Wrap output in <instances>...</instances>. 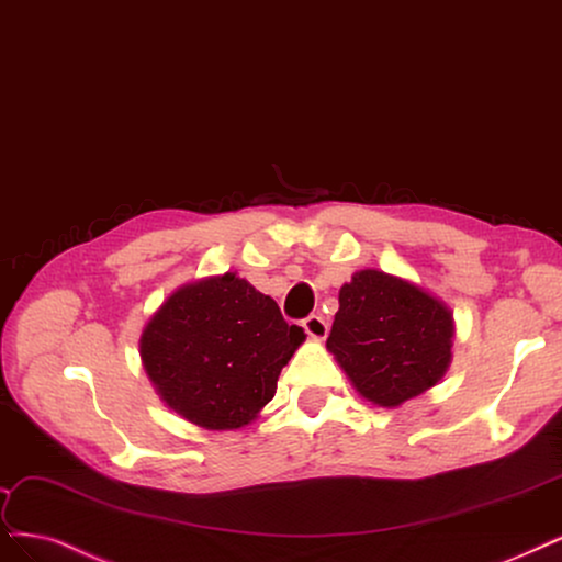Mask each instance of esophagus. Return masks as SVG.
Masks as SVG:
<instances>
[{"instance_id": "34e87169", "label": "esophagus", "mask_w": 562, "mask_h": 562, "mask_svg": "<svg viewBox=\"0 0 562 562\" xmlns=\"http://www.w3.org/2000/svg\"><path fill=\"white\" fill-rule=\"evenodd\" d=\"M302 327H304V333L316 341H323L327 337V333H330V325H327L325 318L318 316V314H312L308 318H304Z\"/></svg>"}]
</instances>
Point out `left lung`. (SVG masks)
Segmentation results:
<instances>
[{
    "mask_svg": "<svg viewBox=\"0 0 562 562\" xmlns=\"http://www.w3.org/2000/svg\"><path fill=\"white\" fill-rule=\"evenodd\" d=\"M453 333L441 300L400 277L360 269L339 290L327 351L364 400L393 409L449 370Z\"/></svg>",
    "mask_w": 562,
    "mask_h": 562,
    "instance_id": "obj_1",
    "label": "left lung"
}]
</instances>
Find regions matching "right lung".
<instances>
[{"label": "right lung", "instance_id": "obj_1", "mask_svg": "<svg viewBox=\"0 0 562 562\" xmlns=\"http://www.w3.org/2000/svg\"><path fill=\"white\" fill-rule=\"evenodd\" d=\"M304 330L246 279L225 272L179 288L139 339L160 400L206 430H237L274 397Z\"/></svg>", "mask_w": 562, "mask_h": 562}]
</instances>
